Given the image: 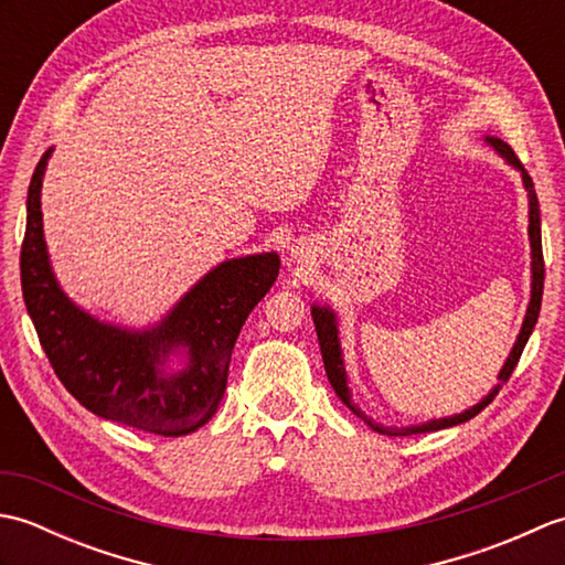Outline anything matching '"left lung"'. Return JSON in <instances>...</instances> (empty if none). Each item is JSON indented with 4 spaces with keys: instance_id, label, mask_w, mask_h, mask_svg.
Segmentation results:
<instances>
[{
    "instance_id": "8db88e82",
    "label": "left lung",
    "mask_w": 565,
    "mask_h": 565,
    "mask_svg": "<svg viewBox=\"0 0 565 565\" xmlns=\"http://www.w3.org/2000/svg\"><path fill=\"white\" fill-rule=\"evenodd\" d=\"M490 146H493L500 154H505L508 162L518 167V170L522 172V179H524V186H526V194H530V243H532V301H530V308H526V318L522 322V330H520V338L518 342H514L512 352L508 356L505 366H502L500 371V383H508V379L512 376L514 366H518L520 356L524 352V344L526 340H530V334L536 326V318H539V308H542V294H544V252H542V221H539V199H536V191H534V182L532 177L526 174L524 164L520 162L518 154H514V150L508 146V142H502L500 138H486ZM313 322H316V332H318V342H320V352H322V362H326V374L330 379V386L334 388V393H338V398L350 407V411L356 415V417H364L362 413H359V407L352 403L350 398V388H347V376H344V362H342V352H340V340H338V322H334V313L328 308H318L313 306ZM500 388V386H498ZM498 388L488 395V398L483 403L473 405L471 411H466L461 415L456 417H444V419H431V423L427 425H417V427H403V429H388V427H379L371 423V419H366V423L374 427L376 431H381V435H388V437H407V435H423V431H437V429H444V427H454V425H461L466 423V419L476 417L478 413L483 411V407L495 398Z\"/></svg>"
}]
</instances>
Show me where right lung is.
<instances>
[{
	"label": "right lung",
	"instance_id": "right-lung-1",
	"mask_svg": "<svg viewBox=\"0 0 565 565\" xmlns=\"http://www.w3.org/2000/svg\"><path fill=\"white\" fill-rule=\"evenodd\" d=\"M47 154L31 177L21 243V291L47 362L94 415L162 437L189 435L218 411L235 340L279 276V255L223 262L150 332L104 326L67 301L47 262L41 213ZM179 343L190 350V364L164 375L163 359Z\"/></svg>",
	"mask_w": 565,
	"mask_h": 565
}]
</instances>
